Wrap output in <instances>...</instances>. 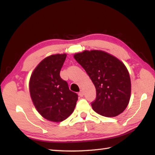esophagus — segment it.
Wrapping results in <instances>:
<instances>
[{
  "mask_svg": "<svg viewBox=\"0 0 155 155\" xmlns=\"http://www.w3.org/2000/svg\"><path fill=\"white\" fill-rule=\"evenodd\" d=\"M78 94H79L80 97H83L84 96V92H83V90H81L80 92H79V93H78Z\"/></svg>",
  "mask_w": 155,
  "mask_h": 155,
  "instance_id": "1",
  "label": "esophagus"
}]
</instances>
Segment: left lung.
Instances as JSON below:
<instances>
[{"label": "left lung", "instance_id": "obj_1", "mask_svg": "<svg viewBox=\"0 0 155 155\" xmlns=\"http://www.w3.org/2000/svg\"><path fill=\"white\" fill-rule=\"evenodd\" d=\"M74 58L87 72L97 91L91 103L93 109L102 116L116 117L125 110L131 93L130 75L123 62L107 52L84 51Z\"/></svg>", "mask_w": 155, "mask_h": 155}]
</instances>
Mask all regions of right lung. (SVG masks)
<instances>
[{
	"mask_svg": "<svg viewBox=\"0 0 155 155\" xmlns=\"http://www.w3.org/2000/svg\"><path fill=\"white\" fill-rule=\"evenodd\" d=\"M67 54H56L44 58L32 72L29 91L36 109L42 117L61 122L74 111L78 95L69 90L60 77Z\"/></svg>",
	"mask_w": 155,
	"mask_h": 155,
	"instance_id": "obj_1",
	"label": "right lung"
}]
</instances>
